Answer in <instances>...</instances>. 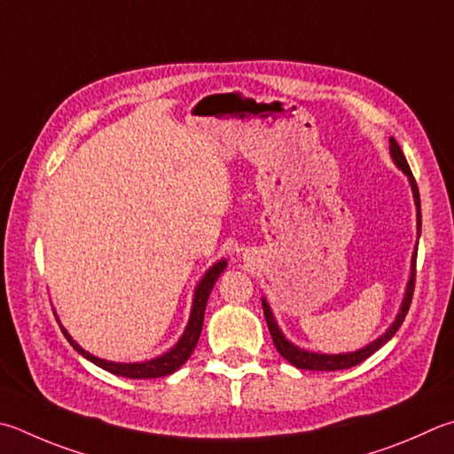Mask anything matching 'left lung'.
<instances>
[{
    "label": "left lung",
    "instance_id": "1",
    "mask_svg": "<svg viewBox=\"0 0 454 454\" xmlns=\"http://www.w3.org/2000/svg\"><path fill=\"white\" fill-rule=\"evenodd\" d=\"M389 154H391V160L395 167H397L403 175L407 176L409 180V186H411V192H413V202H415V212H417V242H415V250L413 255H411V270H409V279H407V286H405V292H403V300H401V306L397 316L389 324V327L385 329V332L375 337L373 341L364 345V348H359L356 351H348V353H319V351H309V349H303L300 345H295L294 341H290L286 337V333L279 329L278 321L274 317V311H271L270 303L266 298H262V308H263V316H266V324L270 329V335L271 340H274L276 349L279 351V356L284 359L290 361L294 367L298 369H309V371H337V369H349L353 365H359L361 361H365L369 356H373V353L383 348V345L391 340V337L397 333V329L401 327L403 319H405L409 306H411V300H413V290H415V263H417V246H419V238H421V199H419V188L413 175H411V168L407 164L405 154L399 148L397 141L391 137L389 138Z\"/></svg>",
    "mask_w": 454,
    "mask_h": 454
}]
</instances>
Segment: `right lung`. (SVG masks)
Wrapping results in <instances>:
<instances>
[{"instance_id":"add662e5","label":"right lung","mask_w":454,"mask_h":454,"mask_svg":"<svg viewBox=\"0 0 454 454\" xmlns=\"http://www.w3.org/2000/svg\"><path fill=\"white\" fill-rule=\"evenodd\" d=\"M228 262L222 258L216 263H212V266L206 270V274L199 279V284L194 287V294H192V306H191V316H188V324L184 327L183 335L178 337V341L172 345L168 351L160 353V356H156L153 359H145V361H109V359H101L93 356V353H89L87 349L81 348V345L73 340L71 333L67 329L63 327V324L59 321L61 325V332L63 335L67 337V341L73 345V349L77 353H81L87 361L90 364H95L97 367H101L105 371H109L113 375H119V377H129V379H156V377H164V375H170L175 373L176 369L183 367L188 357L192 356V351L196 348V343H199V337L202 332V324H204V309H206V301H208V295L212 292L214 284L218 282V278L222 276V271L226 270Z\"/></svg>"}]
</instances>
